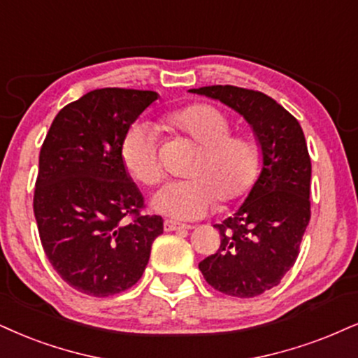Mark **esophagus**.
Segmentation results:
<instances>
[{"label": "esophagus", "instance_id": "34e87169", "mask_svg": "<svg viewBox=\"0 0 358 358\" xmlns=\"http://www.w3.org/2000/svg\"><path fill=\"white\" fill-rule=\"evenodd\" d=\"M180 229H191V226H187V224L176 222V220H169V219H166V220H164V231H166V232L180 231Z\"/></svg>", "mask_w": 358, "mask_h": 358}]
</instances>
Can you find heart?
Listing matches in <instances>:
<instances>
[{
    "label": "heart",
    "instance_id": "heart-1",
    "mask_svg": "<svg viewBox=\"0 0 358 358\" xmlns=\"http://www.w3.org/2000/svg\"><path fill=\"white\" fill-rule=\"evenodd\" d=\"M164 126L187 136L199 152L187 169L191 179L166 184L154 194L151 207L172 219L201 217L215 206L242 199L259 176L260 151L247 134H232V122L220 109L196 103L167 113ZM121 161L127 174L144 186L162 178L156 129L148 122L132 126L121 144Z\"/></svg>",
    "mask_w": 358,
    "mask_h": 358
}]
</instances>
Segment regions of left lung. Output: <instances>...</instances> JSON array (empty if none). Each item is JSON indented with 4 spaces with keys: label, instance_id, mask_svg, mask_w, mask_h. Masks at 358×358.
<instances>
[{
    "label": "left lung",
    "instance_id": "8db88e82",
    "mask_svg": "<svg viewBox=\"0 0 358 358\" xmlns=\"http://www.w3.org/2000/svg\"><path fill=\"white\" fill-rule=\"evenodd\" d=\"M220 101L245 119L262 167L245 201L215 224L220 247L199 264L219 292L250 299L279 285L299 255L310 220V157L299 121L264 92L236 86L189 90Z\"/></svg>",
    "mask_w": 358,
    "mask_h": 358
}]
</instances>
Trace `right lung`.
Instances as JSON below:
<instances>
[{
    "label": "right lung",
    "mask_w": 358,
    "mask_h": 358,
    "mask_svg": "<svg viewBox=\"0 0 358 358\" xmlns=\"http://www.w3.org/2000/svg\"><path fill=\"white\" fill-rule=\"evenodd\" d=\"M157 98L119 87L87 92L57 113L39 152L33 207L43 249L61 279L92 297L134 285L164 231L161 215H139L143 194L121 161L127 131Z\"/></svg>",
    "instance_id": "1"
}]
</instances>
